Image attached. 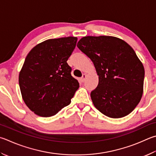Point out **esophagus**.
<instances>
[{
	"mask_svg": "<svg viewBox=\"0 0 156 156\" xmlns=\"http://www.w3.org/2000/svg\"><path fill=\"white\" fill-rule=\"evenodd\" d=\"M87 75L86 74V73H84V74H83V76H82V78H80V80H81V82H84L85 81V80H86V78H87Z\"/></svg>",
	"mask_w": 156,
	"mask_h": 156,
	"instance_id": "34e87169",
	"label": "esophagus"
}]
</instances>
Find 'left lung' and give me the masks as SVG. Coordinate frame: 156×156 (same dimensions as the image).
I'll return each instance as SVG.
<instances>
[{
    "mask_svg": "<svg viewBox=\"0 0 156 156\" xmlns=\"http://www.w3.org/2000/svg\"><path fill=\"white\" fill-rule=\"evenodd\" d=\"M77 46L94 64L99 83L90 93L93 105L107 117H126L140 102L143 93L142 62L129 45L112 36H87Z\"/></svg>",
    "mask_w": 156,
    "mask_h": 156,
    "instance_id": "8db88e82",
    "label": "left lung"
}]
</instances>
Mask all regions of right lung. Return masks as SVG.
<instances>
[{
  "label": "right lung",
  "instance_id": "obj_1",
  "mask_svg": "<svg viewBox=\"0 0 156 156\" xmlns=\"http://www.w3.org/2000/svg\"><path fill=\"white\" fill-rule=\"evenodd\" d=\"M78 38L50 39L33 48L19 73L22 97L35 115L49 117L71 103L79 88L67 61Z\"/></svg>",
  "mask_w": 156,
  "mask_h": 156
}]
</instances>
